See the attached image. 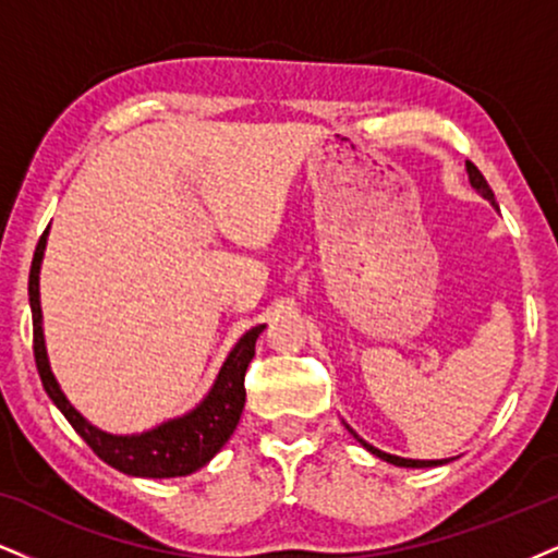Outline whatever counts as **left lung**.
I'll return each mask as SVG.
<instances>
[{
    "label": "left lung",
    "instance_id": "left-lung-1",
    "mask_svg": "<svg viewBox=\"0 0 558 558\" xmlns=\"http://www.w3.org/2000/svg\"><path fill=\"white\" fill-rule=\"evenodd\" d=\"M465 170H469V181H471V185L473 189L478 191L481 196L484 198H489V202L494 204V191L489 189V183H486V178L481 175V170L476 168V165L473 162H465ZM497 206V204H494ZM499 209V206H497ZM352 432V429H349ZM354 435V432H352ZM356 437V435H354ZM360 439V437H356ZM360 442L367 447L369 452H373V456H377L380 460H385V463H393V465H401V469H435V465H442V463H447V460H411V458H398V456H390V452H383V450H377V447H373V445H367L364 442V439H360Z\"/></svg>",
    "mask_w": 558,
    "mask_h": 558
}]
</instances>
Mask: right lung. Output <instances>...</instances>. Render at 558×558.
Instances as JSON below:
<instances>
[{
  "mask_svg": "<svg viewBox=\"0 0 558 558\" xmlns=\"http://www.w3.org/2000/svg\"><path fill=\"white\" fill-rule=\"evenodd\" d=\"M48 227L40 235L36 253H33L31 279H27V298H31L33 313V354H36V367L44 383V390L51 398L53 405L66 416V422L74 426V432L85 439L89 450L108 465L129 476L142 478H175L189 476L198 469H204L211 458L222 450V445L230 439L240 422L245 405V369L256 354V339L266 326H256L243 333V339L235 343L230 356H227L222 369H219L215 385L206 398L189 414L168 418L155 429L142 432V435H108L87 422L85 416L66 401L61 393L57 377L51 373L44 341V315H40V292H38V274L40 260H44Z\"/></svg>",
  "mask_w": 558,
  "mask_h": 558,
  "instance_id": "obj_1",
  "label": "right lung"
}]
</instances>
